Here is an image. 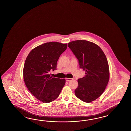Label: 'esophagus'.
Here are the masks:
<instances>
[{
    "mask_svg": "<svg viewBox=\"0 0 131 131\" xmlns=\"http://www.w3.org/2000/svg\"><path fill=\"white\" fill-rule=\"evenodd\" d=\"M66 79V81H70V80H72L73 79H70V78H66L65 79Z\"/></svg>",
    "mask_w": 131,
    "mask_h": 131,
    "instance_id": "obj_1",
    "label": "esophagus"
}]
</instances>
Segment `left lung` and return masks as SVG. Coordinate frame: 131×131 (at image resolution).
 I'll list each match as a JSON object with an SVG mask.
<instances>
[{"label": "left lung", "mask_w": 131, "mask_h": 131, "mask_svg": "<svg viewBox=\"0 0 131 131\" xmlns=\"http://www.w3.org/2000/svg\"><path fill=\"white\" fill-rule=\"evenodd\" d=\"M79 60V67L85 70L83 78L78 79V87L74 90L76 96L90 103L103 94L110 78L109 64L102 49L94 43L84 40L68 43Z\"/></svg>", "instance_id": "1"}]
</instances>
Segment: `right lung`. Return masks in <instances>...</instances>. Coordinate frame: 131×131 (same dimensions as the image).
Instances as JSON below:
<instances>
[{
  "label": "right lung",
  "instance_id": "obj_1",
  "mask_svg": "<svg viewBox=\"0 0 131 131\" xmlns=\"http://www.w3.org/2000/svg\"><path fill=\"white\" fill-rule=\"evenodd\" d=\"M67 48V43L47 42L32 49L27 57L23 68L25 84L43 103L56 100L65 84V79L52 78L49 72L56 69L58 58Z\"/></svg>",
  "mask_w": 131,
  "mask_h": 131
}]
</instances>
